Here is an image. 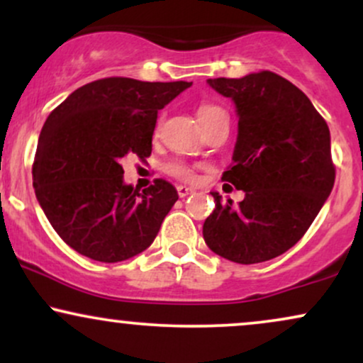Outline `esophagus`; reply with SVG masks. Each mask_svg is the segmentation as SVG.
Returning a JSON list of instances; mask_svg holds the SVG:
<instances>
[{"mask_svg": "<svg viewBox=\"0 0 363 363\" xmlns=\"http://www.w3.org/2000/svg\"><path fill=\"white\" fill-rule=\"evenodd\" d=\"M194 189L193 187H187V186H177V194L181 196V198H186V196L193 194Z\"/></svg>", "mask_w": 363, "mask_h": 363, "instance_id": "esophagus-1", "label": "esophagus"}]
</instances>
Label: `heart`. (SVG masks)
Masks as SVG:
<instances>
[{
    "instance_id": "b5f03b06",
    "label": "heart",
    "mask_w": 363,
    "mask_h": 363,
    "mask_svg": "<svg viewBox=\"0 0 363 363\" xmlns=\"http://www.w3.org/2000/svg\"><path fill=\"white\" fill-rule=\"evenodd\" d=\"M218 111H223V109L220 106H216V104H211V102L199 104V106H198L199 123L203 124L206 119H210L211 116H213L215 112H218ZM165 170H167L170 176L182 179V181H193V179H194V169L191 167V165H187L186 162H182V160L169 162V164L165 165Z\"/></svg>"
}]
</instances>
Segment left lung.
<instances>
[{"label":"left lung","mask_w":363,"mask_h":363,"mask_svg":"<svg viewBox=\"0 0 363 363\" xmlns=\"http://www.w3.org/2000/svg\"><path fill=\"white\" fill-rule=\"evenodd\" d=\"M208 83L235 102L239 135L222 181L245 198L234 206L211 193L203 237L228 261L273 259L302 239L335 186L329 128L307 95L273 72Z\"/></svg>","instance_id":"obj_1"}]
</instances>
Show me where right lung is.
<instances>
[{
	"label": "right lung",
	"instance_id": "1",
	"mask_svg": "<svg viewBox=\"0 0 363 363\" xmlns=\"http://www.w3.org/2000/svg\"><path fill=\"white\" fill-rule=\"evenodd\" d=\"M187 86L102 78L74 90L45 119L32 165L35 196L74 251L118 262L153 242L177 191L164 179L141 193L126 186L121 160L150 157L158 111Z\"/></svg>",
	"mask_w": 363,
	"mask_h": 363
}]
</instances>
